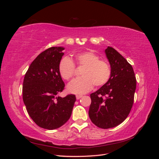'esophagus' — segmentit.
Instances as JSON below:
<instances>
[{
    "label": "esophagus",
    "mask_w": 159,
    "mask_h": 159,
    "mask_svg": "<svg viewBox=\"0 0 159 159\" xmlns=\"http://www.w3.org/2000/svg\"><path fill=\"white\" fill-rule=\"evenodd\" d=\"M81 98H82V95H76V99H80Z\"/></svg>",
    "instance_id": "obj_1"
}]
</instances>
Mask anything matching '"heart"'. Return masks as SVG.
Masks as SVG:
<instances>
[{
  "mask_svg": "<svg viewBox=\"0 0 159 159\" xmlns=\"http://www.w3.org/2000/svg\"><path fill=\"white\" fill-rule=\"evenodd\" d=\"M78 67H83L80 78L74 80L68 85L71 93H85L95 87H101L110 79L111 70L108 62L100 60V57L92 51H85L74 55ZM58 71L62 78L68 81L75 74V66L68 56L63 57L58 64Z\"/></svg>",
  "mask_w": 159,
  "mask_h": 159,
  "instance_id": "heart-1",
  "label": "heart"
}]
</instances>
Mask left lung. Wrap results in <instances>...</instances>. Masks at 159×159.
Masks as SVG:
<instances>
[{"mask_svg": "<svg viewBox=\"0 0 159 159\" xmlns=\"http://www.w3.org/2000/svg\"><path fill=\"white\" fill-rule=\"evenodd\" d=\"M105 54L111 74L106 84L90 95L89 109L91 122L104 129L119 125L128 117L137 85L133 67L127 60L112 47L108 46Z\"/></svg>", "mask_w": 159, "mask_h": 159, "instance_id": "left-lung-1", "label": "left lung"}]
</instances>
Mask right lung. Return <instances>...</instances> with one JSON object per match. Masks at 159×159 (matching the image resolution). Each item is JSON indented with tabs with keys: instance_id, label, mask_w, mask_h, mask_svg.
<instances>
[{
	"instance_id": "right-lung-1",
	"label": "right lung",
	"mask_w": 159,
	"mask_h": 159,
	"mask_svg": "<svg viewBox=\"0 0 159 159\" xmlns=\"http://www.w3.org/2000/svg\"><path fill=\"white\" fill-rule=\"evenodd\" d=\"M63 47H52L34 60L25 76L23 102L30 117L40 127L52 130L60 127L71 117L76 100L70 94L57 96L65 84L58 71Z\"/></svg>"
}]
</instances>
